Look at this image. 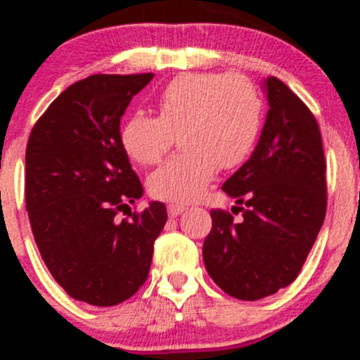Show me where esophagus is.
Listing matches in <instances>:
<instances>
[{
	"label": "esophagus",
	"instance_id": "esophagus-1",
	"mask_svg": "<svg viewBox=\"0 0 360 360\" xmlns=\"http://www.w3.org/2000/svg\"><path fill=\"white\" fill-rule=\"evenodd\" d=\"M184 211H186V207H184V205H176V203H171V205H167V212H169L171 218H176V216L182 214Z\"/></svg>",
	"mask_w": 360,
	"mask_h": 360
}]
</instances>
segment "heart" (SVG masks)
I'll use <instances>...</instances> for the list:
<instances>
[{
    "instance_id": "heart-1",
    "label": "heart",
    "mask_w": 360,
    "mask_h": 360,
    "mask_svg": "<svg viewBox=\"0 0 360 360\" xmlns=\"http://www.w3.org/2000/svg\"><path fill=\"white\" fill-rule=\"evenodd\" d=\"M158 117L135 111L120 128V144L141 165L158 164L173 146L182 153L153 171L155 198L189 203L202 198L216 171L232 169L249 157L263 119L262 97L250 81L225 73H187L165 86Z\"/></svg>"
}]
</instances>
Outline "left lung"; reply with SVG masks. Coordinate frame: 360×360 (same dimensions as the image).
<instances>
[{"label": "left lung", "instance_id": "8db88e82", "mask_svg": "<svg viewBox=\"0 0 360 360\" xmlns=\"http://www.w3.org/2000/svg\"><path fill=\"white\" fill-rule=\"evenodd\" d=\"M263 90L269 111L252 155L221 189L243 219L211 211L203 263L225 294L257 301L288 287L316 243L326 212V162L316 117L278 77Z\"/></svg>", "mask_w": 360, "mask_h": 360}]
</instances>
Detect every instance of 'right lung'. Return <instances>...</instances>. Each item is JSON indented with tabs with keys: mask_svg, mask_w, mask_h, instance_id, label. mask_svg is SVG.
Listing matches in <instances>:
<instances>
[{
	"mask_svg": "<svg viewBox=\"0 0 360 360\" xmlns=\"http://www.w3.org/2000/svg\"><path fill=\"white\" fill-rule=\"evenodd\" d=\"M151 79L97 73L73 82L28 139L25 200L37 249L66 294L94 307L122 303L144 285L167 221L162 202L131 214L144 189L120 144L124 111ZM126 208L132 218L119 222Z\"/></svg>",
	"mask_w": 360,
	"mask_h": 360,
	"instance_id": "obj_1",
	"label": "right lung"
}]
</instances>
